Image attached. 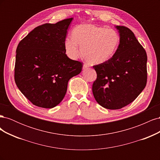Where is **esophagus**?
I'll return each instance as SVG.
<instances>
[{
  "instance_id": "1",
  "label": "esophagus",
  "mask_w": 160,
  "mask_h": 160,
  "mask_svg": "<svg viewBox=\"0 0 160 160\" xmlns=\"http://www.w3.org/2000/svg\"><path fill=\"white\" fill-rule=\"evenodd\" d=\"M88 65H85V64H84L83 65V70H85V69H88Z\"/></svg>"
}]
</instances>
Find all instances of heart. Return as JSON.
<instances>
[{"label":"heart","mask_w":160,"mask_h":160,"mask_svg":"<svg viewBox=\"0 0 160 160\" xmlns=\"http://www.w3.org/2000/svg\"><path fill=\"white\" fill-rule=\"evenodd\" d=\"M72 37H67L65 40L66 55L75 60L82 52L84 59L92 65L103 64L109 61L119 43V36L115 30L91 24H82L75 27Z\"/></svg>","instance_id":"obj_1"}]
</instances>
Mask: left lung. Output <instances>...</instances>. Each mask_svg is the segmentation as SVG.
<instances>
[{"mask_svg":"<svg viewBox=\"0 0 160 160\" xmlns=\"http://www.w3.org/2000/svg\"><path fill=\"white\" fill-rule=\"evenodd\" d=\"M119 44L115 55L103 64L93 66L97 79L92 86L101 106L119 109L138 98L147 83V54L129 28L115 27Z\"/></svg>","mask_w":160,"mask_h":160,"instance_id":"8db88e82","label":"left lung"}]
</instances>
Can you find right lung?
<instances>
[{
  "instance_id": "obj_1",
  "label": "right lung",
  "mask_w": 160,
  "mask_h": 160,
  "mask_svg": "<svg viewBox=\"0 0 160 160\" xmlns=\"http://www.w3.org/2000/svg\"><path fill=\"white\" fill-rule=\"evenodd\" d=\"M72 19L38 26L17 46L16 85L38 107L52 108L59 105L66 94L69 79L83 68L81 62L70 59L65 51L64 42Z\"/></svg>"
}]
</instances>
